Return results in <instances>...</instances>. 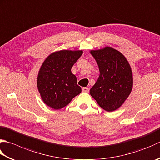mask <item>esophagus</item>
Here are the masks:
<instances>
[{"instance_id":"obj_1","label":"esophagus","mask_w":160,"mask_h":160,"mask_svg":"<svg viewBox=\"0 0 160 160\" xmlns=\"http://www.w3.org/2000/svg\"><path fill=\"white\" fill-rule=\"evenodd\" d=\"M82 91L83 92H89V89L87 88V87H82Z\"/></svg>"}]
</instances>
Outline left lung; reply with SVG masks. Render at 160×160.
Here are the masks:
<instances>
[{"mask_svg":"<svg viewBox=\"0 0 160 160\" xmlns=\"http://www.w3.org/2000/svg\"><path fill=\"white\" fill-rule=\"evenodd\" d=\"M98 65L100 75L90 89V94L100 107L107 112L119 108L132 89L130 66L119 51L110 47L91 51Z\"/></svg>","mask_w":160,"mask_h":160,"instance_id":"obj_1","label":"left lung"}]
</instances>
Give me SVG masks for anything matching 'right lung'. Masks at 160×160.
<instances>
[{
	"label": "right lung",
	"instance_id": "obj_1",
	"mask_svg": "<svg viewBox=\"0 0 160 160\" xmlns=\"http://www.w3.org/2000/svg\"><path fill=\"white\" fill-rule=\"evenodd\" d=\"M82 51H59L50 55L43 62L37 77V87L46 104L54 109L67 106L80 93L81 87L71 68Z\"/></svg>",
	"mask_w": 160,
	"mask_h": 160
}]
</instances>
